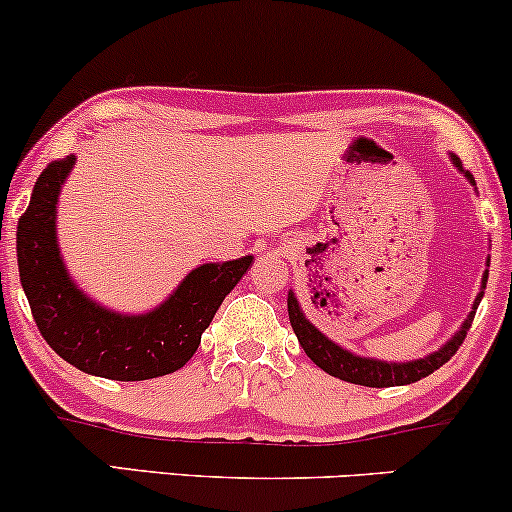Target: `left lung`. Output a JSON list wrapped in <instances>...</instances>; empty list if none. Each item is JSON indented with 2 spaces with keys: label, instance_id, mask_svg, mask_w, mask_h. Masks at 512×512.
I'll list each match as a JSON object with an SVG mask.
<instances>
[{
  "label": "left lung",
  "instance_id": "1",
  "mask_svg": "<svg viewBox=\"0 0 512 512\" xmlns=\"http://www.w3.org/2000/svg\"><path fill=\"white\" fill-rule=\"evenodd\" d=\"M452 161L457 163V168H462L457 158H452ZM467 178L472 180V175L467 173ZM486 279H489V272L484 274V284H486ZM481 296H484V293H479L477 301H474L472 313H469L467 320H464L462 330L457 332L455 337H452L450 342L443 346V349L436 351V354L426 356V358H419V361H411V363L370 361V358H358L354 354H349V351L339 349L337 344H332L330 339L322 337V334L317 332L308 320H305L293 293H289V317H291L293 332H296L303 351L310 356V361H313L315 366H320L325 373H330V375H334V378L346 380V383H354V385L395 387V385L416 383V380L426 378V375H431L433 370H438L443 363H448L450 358L455 356V351L460 349L464 337H467L469 327H472L474 313H477Z\"/></svg>",
  "mask_w": 512,
  "mask_h": 512
}]
</instances>
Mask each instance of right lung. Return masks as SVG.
<instances>
[{
	"label": "right lung",
	"mask_w": 512,
	"mask_h": 512,
	"mask_svg": "<svg viewBox=\"0 0 512 512\" xmlns=\"http://www.w3.org/2000/svg\"><path fill=\"white\" fill-rule=\"evenodd\" d=\"M74 156L48 163L19 219L16 257L35 325L55 354L108 380H149L190 361L223 298L243 279L252 257L204 264L154 313L122 317L91 303L69 281L55 238V204Z\"/></svg>",
	"instance_id": "obj_1"
}]
</instances>
